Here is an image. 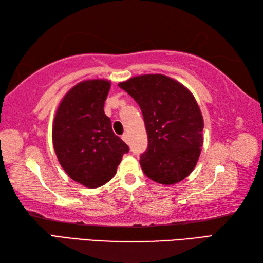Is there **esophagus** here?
<instances>
[{
  "label": "esophagus",
  "instance_id": "esophagus-1",
  "mask_svg": "<svg viewBox=\"0 0 263 263\" xmlns=\"http://www.w3.org/2000/svg\"><path fill=\"white\" fill-rule=\"evenodd\" d=\"M122 140L124 141V142H126V143H128V137H127L126 133H124V135L122 136Z\"/></svg>",
  "mask_w": 263,
  "mask_h": 263
}]
</instances>
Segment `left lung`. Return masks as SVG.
Returning <instances> with one entry per match:
<instances>
[{"label":"left lung","instance_id":"left-lung-1","mask_svg":"<svg viewBox=\"0 0 263 263\" xmlns=\"http://www.w3.org/2000/svg\"><path fill=\"white\" fill-rule=\"evenodd\" d=\"M119 86L140 106L148 148L140 165L150 180L171 185L191 174L203 144V119L182 83L164 74L133 77Z\"/></svg>","mask_w":263,"mask_h":263}]
</instances>
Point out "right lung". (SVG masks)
Wrapping results in <instances>:
<instances>
[{"label":"right lung","instance_id":"right-lung-1","mask_svg":"<svg viewBox=\"0 0 263 263\" xmlns=\"http://www.w3.org/2000/svg\"><path fill=\"white\" fill-rule=\"evenodd\" d=\"M110 82H79L66 92L53 123V146L66 174L83 186L95 189L114 177L127 144L115 136L104 113Z\"/></svg>","mask_w":263,"mask_h":263}]
</instances>
